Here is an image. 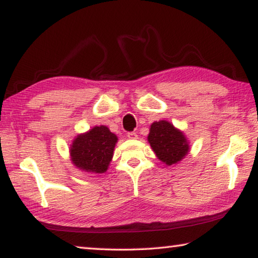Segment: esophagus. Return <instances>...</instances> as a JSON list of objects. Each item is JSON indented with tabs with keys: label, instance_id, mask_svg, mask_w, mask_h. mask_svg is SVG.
<instances>
[{
	"label": "esophagus",
	"instance_id": "34e87169",
	"mask_svg": "<svg viewBox=\"0 0 258 258\" xmlns=\"http://www.w3.org/2000/svg\"><path fill=\"white\" fill-rule=\"evenodd\" d=\"M127 138L131 139V140H135V139H138V134L135 133V132H128L127 133Z\"/></svg>",
	"mask_w": 258,
	"mask_h": 258
}]
</instances>
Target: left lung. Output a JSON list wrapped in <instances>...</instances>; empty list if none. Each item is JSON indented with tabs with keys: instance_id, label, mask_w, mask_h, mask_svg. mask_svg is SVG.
Listing matches in <instances>:
<instances>
[{
	"instance_id": "8db88e82",
	"label": "left lung",
	"mask_w": 258,
	"mask_h": 258,
	"mask_svg": "<svg viewBox=\"0 0 258 258\" xmlns=\"http://www.w3.org/2000/svg\"><path fill=\"white\" fill-rule=\"evenodd\" d=\"M148 141L157 158L168 166L181 161L190 150L185 135L167 120L151 124Z\"/></svg>"
}]
</instances>
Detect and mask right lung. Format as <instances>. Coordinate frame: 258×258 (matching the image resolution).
<instances>
[{
    "instance_id": "right-lung-1",
    "label": "right lung",
    "mask_w": 258,
    "mask_h": 258,
    "mask_svg": "<svg viewBox=\"0 0 258 258\" xmlns=\"http://www.w3.org/2000/svg\"><path fill=\"white\" fill-rule=\"evenodd\" d=\"M118 138L107 126H94L77 135L71 146L73 164L81 171L102 174L108 169Z\"/></svg>"
}]
</instances>
